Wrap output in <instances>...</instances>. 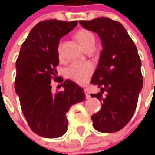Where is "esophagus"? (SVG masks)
<instances>
[{
	"label": "esophagus",
	"mask_w": 155,
	"mask_h": 155,
	"mask_svg": "<svg viewBox=\"0 0 155 155\" xmlns=\"http://www.w3.org/2000/svg\"><path fill=\"white\" fill-rule=\"evenodd\" d=\"M84 92H85V95H86V97L88 99V98H90V94H89V91L87 90V89H84Z\"/></svg>",
	"instance_id": "34e87169"
}]
</instances>
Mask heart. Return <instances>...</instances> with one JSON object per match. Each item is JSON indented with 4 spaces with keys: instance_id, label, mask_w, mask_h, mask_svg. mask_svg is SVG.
<instances>
[{
    "instance_id": "obj_1",
    "label": "heart",
    "mask_w": 155,
    "mask_h": 155,
    "mask_svg": "<svg viewBox=\"0 0 155 155\" xmlns=\"http://www.w3.org/2000/svg\"><path fill=\"white\" fill-rule=\"evenodd\" d=\"M75 38L82 46L84 50L88 48H94L96 44V38L94 34L87 30H80L76 32ZM60 45L58 48V52L60 55ZM93 71V67L89 63H82V62H74L68 68V75L76 81L78 83H84L86 82L87 78L91 74Z\"/></svg>"
}]
</instances>
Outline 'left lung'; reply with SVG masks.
<instances>
[{
	"mask_svg": "<svg viewBox=\"0 0 155 155\" xmlns=\"http://www.w3.org/2000/svg\"><path fill=\"white\" fill-rule=\"evenodd\" d=\"M79 23L96 33L103 46L90 81L100 88L98 94L90 96L103 102L101 110L91 117L93 127L101 132H118L132 117L143 86L137 47L119 22L99 17ZM104 92H106L104 97Z\"/></svg>",
	"mask_w": 155,
	"mask_h": 155,
	"instance_id": "1",
	"label": "left lung"
}]
</instances>
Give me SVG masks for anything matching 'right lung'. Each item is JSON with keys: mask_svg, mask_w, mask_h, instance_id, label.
I'll use <instances>...</instances> for the list:
<instances>
[{"mask_svg": "<svg viewBox=\"0 0 155 155\" xmlns=\"http://www.w3.org/2000/svg\"><path fill=\"white\" fill-rule=\"evenodd\" d=\"M77 24V21L59 20L36 24L16 59L15 90L22 111L31 129L44 138L64 135L68 131L66 114L70 107L86 99L83 88L70 80L61 85L62 91L54 93L51 86V77L57 75L59 40Z\"/></svg>", "mask_w": 155, "mask_h": 155, "instance_id": "obj_1", "label": "right lung"}]
</instances>
